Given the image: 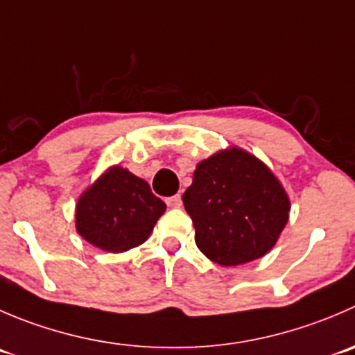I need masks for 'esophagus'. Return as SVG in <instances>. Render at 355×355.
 Listing matches in <instances>:
<instances>
[{
  "mask_svg": "<svg viewBox=\"0 0 355 355\" xmlns=\"http://www.w3.org/2000/svg\"><path fill=\"white\" fill-rule=\"evenodd\" d=\"M166 205L170 208H180L182 206V196L180 194H175L171 198H166Z\"/></svg>",
  "mask_w": 355,
  "mask_h": 355,
  "instance_id": "obj_1",
  "label": "esophagus"
}]
</instances>
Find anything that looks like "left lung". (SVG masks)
Masks as SVG:
<instances>
[{"label":"left lung","instance_id":"obj_1","mask_svg":"<svg viewBox=\"0 0 355 355\" xmlns=\"http://www.w3.org/2000/svg\"><path fill=\"white\" fill-rule=\"evenodd\" d=\"M182 201L198 248L223 267L272 250L290 213V199L272 171L237 147L201 161Z\"/></svg>","mask_w":355,"mask_h":355}]
</instances>
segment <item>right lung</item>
<instances>
[{
    "label": "right lung",
    "mask_w": 355,
    "mask_h": 355,
    "mask_svg": "<svg viewBox=\"0 0 355 355\" xmlns=\"http://www.w3.org/2000/svg\"><path fill=\"white\" fill-rule=\"evenodd\" d=\"M164 209L146 180L112 166L79 198L76 229L94 246L121 253L149 237Z\"/></svg>",
    "instance_id": "obj_1"
}]
</instances>
